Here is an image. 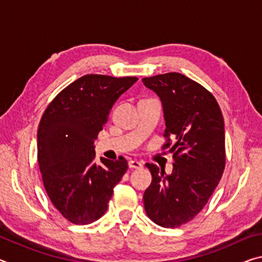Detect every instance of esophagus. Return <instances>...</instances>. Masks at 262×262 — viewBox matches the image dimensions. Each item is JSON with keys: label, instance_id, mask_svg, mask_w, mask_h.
Segmentation results:
<instances>
[{"label": "esophagus", "instance_id": "34e87169", "mask_svg": "<svg viewBox=\"0 0 262 262\" xmlns=\"http://www.w3.org/2000/svg\"><path fill=\"white\" fill-rule=\"evenodd\" d=\"M128 165H129L130 168H136V170H139V168L143 167V164H142L139 161H130L129 163H128Z\"/></svg>", "mask_w": 262, "mask_h": 262}]
</instances>
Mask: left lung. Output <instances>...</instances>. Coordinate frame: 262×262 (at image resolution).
I'll return each instance as SVG.
<instances>
[{
	"instance_id": "left-lung-1",
	"label": "left lung",
	"mask_w": 262,
	"mask_h": 262,
	"mask_svg": "<svg viewBox=\"0 0 262 262\" xmlns=\"http://www.w3.org/2000/svg\"><path fill=\"white\" fill-rule=\"evenodd\" d=\"M163 105L166 143L173 171L147 163L152 180L143 195L149 219L164 228L193 220L209 200L225 167L224 120L215 97L179 73L142 79ZM174 143H171V140Z\"/></svg>"
}]
</instances>
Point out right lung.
I'll use <instances>...</instances> for the list:
<instances>
[{
  "mask_svg": "<svg viewBox=\"0 0 262 262\" xmlns=\"http://www.w3.org/2000/svg\"><path fill=\"white\" fill-rule=\"evenodd\" d=\"M137 77L85 75L57 95L42 114L37 134L42 183L54 207L74 224H89L107 209L128 164L96 157L94 142L111 108Z\"/></svg>",
  "mask_w": 262,
  "mask_h": 262,
  "instance_id": "add662e5",
  "label": "right lung"
}]
</instances>
